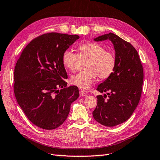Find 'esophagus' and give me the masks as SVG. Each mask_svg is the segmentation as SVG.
Instances as JSON below:
<instances>
[{"label":"esophagus","instance_id":"34e87169","mask_svg":"<svg viewBox=\"0 0 160 160\" xmlns=\"http://www.w3.org/2000/svg\"><path fill=\"white\" fill-rule=\"evenodd\" d=\"M79 93H80V95H81V96H87V95H88V94H87V93H85V92L84 91H83V90L80 91Z\"/></svg>","mask_w":160,"mask_h":160}]
</instances>
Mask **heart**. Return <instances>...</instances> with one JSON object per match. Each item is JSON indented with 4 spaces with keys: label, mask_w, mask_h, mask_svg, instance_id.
Masks as SVG:
<instances>
[{
    "label": "heart",
    "mask_w": 160,
    "mask_h": 160,
    "mask_svg": "<svg viewBox=\"0 0 160 160\" xmlns=\"http://www.w3.org/2000/svg\"><path fill=\"white\" fill-rule=\"evenodd\" d=\"M79 56H87L89 60L85 69L71 77V82L82 89H88L96 81L98 76L101 80L108 79L116 67V57L114 52L106 51L105 47L93 42L81 44L78 47ZM62 65L67 69L73 71L77 61V55L71 49H66L62 55Z\"/></svg>",
    "instance_id": "obj_1"
}]
</instances>
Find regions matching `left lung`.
Returning <instances> with one entry per match:
<instances>
[{
	"instance_id": "1",
	"label": "left lung",
	"mask_w": 160,
	"mask_h": 160,
	"mask_svg": "<svg viewBox=\"0 0 160 160\" xmlns=\"http://www.w3.org/2000/svg\"><path fill=\"white\" fill-rule=\"evenodd\" d=\"M112 42L116 57L115 69L109 77L98 85V105L93 111L100 124L113 127L127 121L137 108L141 98L143 70L138 52L129 42L112 32L94 38L95 41ZM108 98H107V97Z\"/></svg>"
}]
</instances>
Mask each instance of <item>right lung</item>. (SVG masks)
Wrapping results in <instances>:
<instances>
[{
	"label": "right lung",
	"mask_w": 160,
	"mask_h": 160,
	"mask_svg": "<svg viewBox=\"0 0 160 160\" xmlns=\"http://www.w3.org/2000/svg\"><path fill=\"white\" fill-rule=\"evenodd\" d=\"M79 36L50 32L34 38L22 51L14 72V93L27 118L37 127L54 129L79 98L77 86L67 87L63 51ZM59 87L62 89L59 90Z\"/></svg>",
	"instance_id": "add662e5"
}]
</instances>
